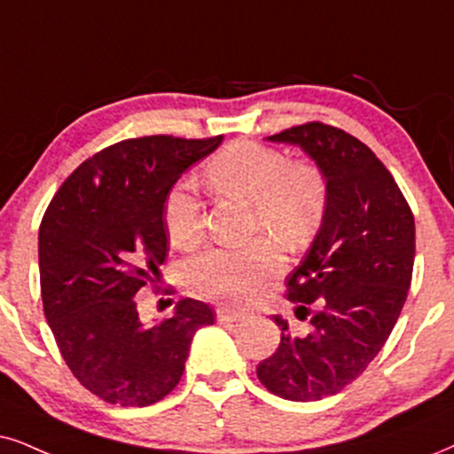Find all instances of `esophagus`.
<instances>
[{
	"mask_svg": "<svg viewBox=\"0 0 454 454\" xmlns=\"http://www.w3.org/2000/svg\"><path fill=\"white\" fill-rule=\"evenodd\" d=\"M215 317L220 325H231V323H237V320H245L243 312H237V309H231V308H217Z\"/></svg>",
	"mask_w": 454,
	"mask_h": 454,
	"instance_id": "obj_1",
	"label": "esophagus"
}]
</instances>
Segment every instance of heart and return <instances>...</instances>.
<instances>
[{
    "label": "heart",
    "mask_w": 454,
    "mask_h": 454,
    "mask_svg": "<svg viewBox=\"0 0 454 454\" xmlns=\"http://www.w3.org/2000/svg\"><path fill=\"white\" fill-rule=\"evenodd\" d=\"M207 184L217 197L251 205V232H266L297 247L318 231L329 207L325 171L308 160L251 140L231 142L205 165ZM163 226L169 243L192 249L203 239V205L188 184H176L163 200ZM283 254L260 239L240 249H211L188 257L182 283L203 300L247 303L283 270Z\"/></svg>",
    "instance_id": "obj_1"
}]
</instances>
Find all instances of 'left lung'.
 <instances>
[{"mask_svg": "<svg viewBox=\"0 0 454 454\" xmlns=\"http://www.w3.org/2000/svg\"><path fill=\"white\" fill-rule=\"evenodd\" d=\"M268 140L300 145L329 182V207L285 297L306 335L280 326L277 352L257 364L268 392L309 403L341 392L387 341L409 295L415 217L403 191L364 142L335 125L308 121Z\"/></svg>", "mask_w": 454, "mask_h": 454, "instance_id": "left-lung-1", "label": "left lung"}]
</instances>
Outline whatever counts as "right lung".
<instances>
[{
  "instance_id": "add662e5",
  "label": "right lung",
  "mask_w": 454,
  "mask_h": 454,
  "mask_svg": "<svg viewBox=\"0 0 454 454\" xmlns=\"http://www.w3.org/2000/svg\"><path fill=\"white\" fill-rule=\"evenodd\" d=\"M222 136L129 137L83 160L39 226L43 314L74 380L108 404L151 406L177 386L214 308L182 300L160 325L137 317V294L169 254L163 200Z\"/></svg>"
}]
</instances>
